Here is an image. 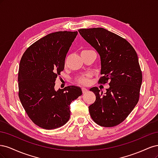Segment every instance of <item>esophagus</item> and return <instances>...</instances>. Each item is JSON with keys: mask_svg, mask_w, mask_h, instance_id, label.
<instances>
[{"mask_svg": "<svg viewBox=\"0 0 158 158\" xmlns=\"http://www.w3.org/2000/svg\"><path fill=\"white\" fill-rule=\"evenodd\" d=\"M82 91L83 94H85V93H86L88 92V89H86L85 88H82Z\"/></svg>", "mask_w": 158, "mask_h": 158, "instance_id": "obj_1", "label": "esophagus"}]
</instances>
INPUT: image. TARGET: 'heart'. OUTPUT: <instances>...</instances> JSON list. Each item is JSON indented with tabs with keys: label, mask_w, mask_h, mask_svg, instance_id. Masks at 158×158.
Listing matches in <instances>:
<instances>
[{
	"label": "heart",
	"mask_w": 158,
	"mask_h": 158,
	"mask_svg": "<svg viewBox=\"0 0 158 158\" xmlns=\"http://www.w3.org/2000/svg\"><path fill=\"white\" fill-rule=\"evenodd\" d=\"M77 82L82 84V85H88L89 82V76H81V77H79L76 80Z\"/></svg>",
	"instance_id": "heart-1"
}]
</instances>
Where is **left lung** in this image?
I'll return each mask as SVG.
<instances>
[{
	"label": "left lung",
	"mask_w": 158,
	"mask_h": 158,
	"mask_svg": "<svg viewBox=\"0 0 158 158\" xmlns=\"http://www.w3.org/2000/svg\"><path fill=\"white\" fill-rule=\"evenodd\" d=\"M80 34L98 51L101 59L99 83L109 82L104 95L97 87L90 89L96 99L89 106L93 121L105 127L125 121L140 97L142 74L138 55L124 38L102 27L80 29Z\"/></svg>",
	"instance_id": "8db88e82"
}]
</instances>
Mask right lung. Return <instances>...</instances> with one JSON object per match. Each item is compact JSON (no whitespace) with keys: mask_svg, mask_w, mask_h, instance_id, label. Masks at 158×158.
<instances>
[{"mask_svg":"<svg viewBox=\"0 0 158 158\" xmlns=\"http://www.w3.org/2000/svg\"><path fill=\"white\" fill-rule=\"evenodd\" d=\"M77 31L49 33L23 54L18 70V95L28 117L47 130L60 127L70 118L71 102L82 94L77 86L55 89L57 76L64 69L66 54Z\"/></svg>","mask_w":158,"mask_h":158,"instance_id":"1","label":"right lung"}]
</instances>
